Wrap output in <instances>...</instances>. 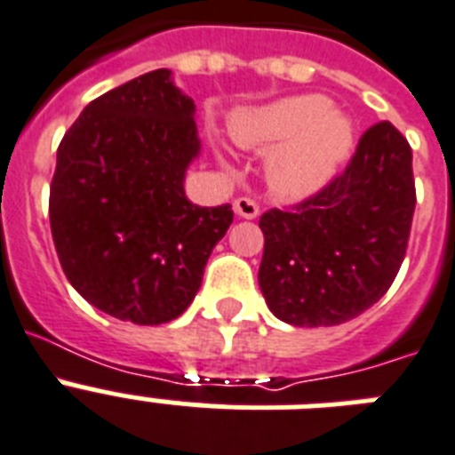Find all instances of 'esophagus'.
Wrapping results in <instances>:
<instances>
[{"label": "esophagus", "instance_id": "obj_1", "mask_svg": "<svg viewBox=\"0 0 455 455\" xmlns=\"http://www.w3.org/2000/svg\"><path fill=\"white\" fill-rule=\"evenodd\" d=\"M234 210L235 215L243 217V220H254V217L259 215V205H257V201L250 198V196H240V198H235Z\"/></svg>", "mask_w": 455, "mask_h": 455}]
</instances>
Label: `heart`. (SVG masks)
<instances>
[{
    "mask_svg": "<svg viewBox=\"0 0 455 455\" xmlns=\"http://www.w3.org/2000/svg\"><path fill=\"white\" fill-rule=\"evenodd\" d=\"M234 138L250 149L275 151L268 168L273 189L287 198H304L336 175L350 156L355 131L323 95H294L240 114Z\"/></svg>",
    "mask_w": 455,
    "mask_h": 455,
    "instance_id": "obj_1",
    "label": "heart"
}]
</instances>
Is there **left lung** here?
Returning a JSON list of instances; mask_svg holds the SVG:
<instances>
[{"label":"left lung","mask_w":455,"mask_h":455,"mask_svg":"<svg viewBox=\"0 0 455 455\" xmlns=\"http://www.w3.org/2000/svg\"><path fill=\"white\" fill-rule=\"evenodd\" d=\"M413 208L411 147L390 121L374 124L323 189L259 217V287L273 315L331 327L374 306L404 261Z\"/></svg>","instance_id":"1"}]
</instances>
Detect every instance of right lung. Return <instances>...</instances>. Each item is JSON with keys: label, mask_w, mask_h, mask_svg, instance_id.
<instances>
[{"label": "right lung", "mask_w": 455, "mask_h": 455, "mask_svg": "<svg viewBox=\"0 0 455 455\" xmlns=\"http://www.w3.org/2000/svg\"><path fill=\"white\" fill-rule=\"evenodd\" d=\"M194 100L154 69L95 98L69 125L51 180L48 217L72 287L132 324L182 315L212 247L234 221L228 203L184 194L198 156Z\"/></svg>", "instance_id": "1"}]
</instances>
